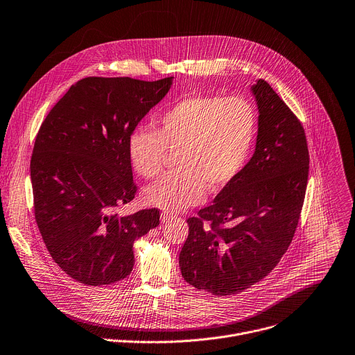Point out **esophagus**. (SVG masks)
Instances as JSON below:
<instances>
[{"label":"esophagus","mask_w":355,"mask_h":355,"mask_svg":"<svg viewBox=\"0 0 355 355\" xmlns=\"http://www.w3.org/2000/svg\"><path fill=\"white\" fill-rule=\"evenodd\" d=\"M173 218H175V215L171 214V212H166V211H165V212L161 214V220H162V222H168V220H171V219H173Z\"/></svg>","instance_id":"34e87169"}]
</instances>
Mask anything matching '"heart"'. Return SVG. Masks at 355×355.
<instances>
[{"label":"heart","mask_w":355,"mask_h":355,"mask_svg":"<svg viewBox=\"0 0 355 355\" xmlns=\"http://www.w3.org/2000/svg\"><path fill=\"white\" fill-rule=\"evenodd\" d=\"M257 137V111L243 97L189 96L172 104L158 119L157 130L136 128L128 139V154L143 178L157 176L168 148H178L176 165L147 186L150 205L180 211L201 202L207 186L216 191L229 184L245 165Z\"/></svg>","instance_id":"obj_1"}]
</instances>
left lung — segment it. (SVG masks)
<instances>
[{"instance_id": "obj_1", "label": "left lung", "mask_w": 355, "mask_h": 355, "mask_svg": "<svg viewBox=\"0 0 355 355\" xmlns=\"http://www.w3.org/2000/svg\"><path fill=\"white\" fill-rule=\"evenodd\" d=\"M255 151L209 207L189 218L179 254L184 280L215 295L263 279L288 248L304 204L309 154L301 122L262 79Z\"/></svg>"}]
</instances>
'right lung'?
<instances>
[{
  "label": "right lung",
  "mask_w": 355,
  "mask_h": 355,
  "mask_svg": "<svg viewBox=\"0 0 355 355\" xmlns=\"http://www.w3.org/2000/svg\"><path fill=\"white\" fill-rule=\"evenodd\" d=\"M172 79L85 78L40 126L31 161L36 222L53 259L80 283L125 279L133 243L159 225L157 208L125 216L116 208L137 191L128 139Z\"/></svg>",
  "instance_id": "obj_1"
}]
</instances>
